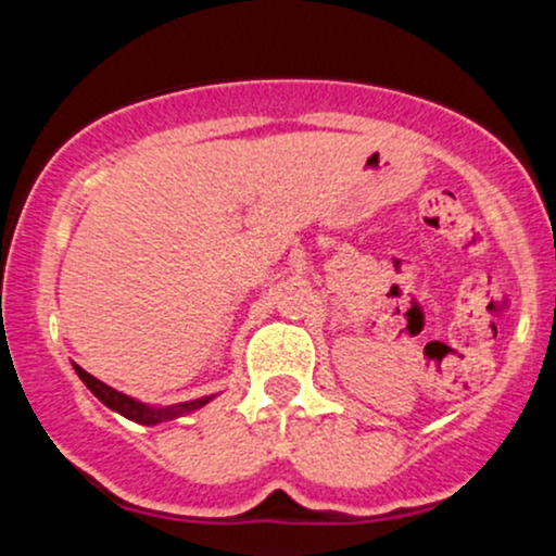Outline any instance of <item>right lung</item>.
<instances>
[{"label":"right lung","instance_id":"right-lung-1","mask_svg":"<svg viewBox=\"0 0 556 556\" xmlns=\"http://www.w3.org/2000/svg\"><path fill=\"white\" fill-rule=\"evenodd\" d=\"M73 368H75V374L80 376L83 384L91 389L93 397H99L106 407H110V410L119 413V416H125L127 420H132V424H140V426H159V424H167V420L188 416V413L201 410L203 405H208V402L216 397V394H206V397L188 400V402H175V405H146V402L130 397V394L117 392L114 387L104 384V381H99L96 376L83 371L80 366H75V363H73Z\"/></svg>","mask_w":556,"mask_h":556}]
</instances>
